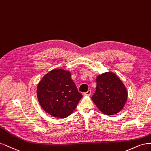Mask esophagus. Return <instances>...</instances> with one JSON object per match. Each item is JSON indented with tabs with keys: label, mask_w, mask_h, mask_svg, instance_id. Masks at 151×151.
<instances>
[{
	"label": "esophagus",
	"mask_w": 151,
	"mask_h": 151,
	"mask_svg": "<svg viewBox=\"0 0 151 151\" xmlns=\"http://www.w3.org/2000/svg\"><path fill=\"white\" fill-rule=\"evenodd\" d=\"M91 93V91L90 90H88L87 91H86L85 93H84V95H90Z\"/></svg>",
	"instance_id": "esophagus-1"
}]
</instances>
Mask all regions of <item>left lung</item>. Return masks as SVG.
<instances>
[{"label": "left lung", "mask_w": 151, "mask_h": 151, "mask_svg": "<svg viewBox=\"0 0 151 151\" xmlns=\"http://www.w3.org/2000/svg\"><path fill=\"white\" fill-rule=\"evenodd\" d=\"M96 91L91 99L104 114L111 115L123 109L127 91L119 78L112 73H105L96 78Z\"/></svg>", "instance_id": "left-lung-1"}]
</instances>
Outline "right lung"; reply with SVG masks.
<instances>
[{"instance_id":"add662e5","label":"right lung","mask_w":151,"mask_h":151,"mask_svg":"<svg viewBox=\"0 0 151 151\" xmlns=\"http://www.w3.org/2000/svg\"><path fill=\"white\" fill-rule=\"evenodd\" d=\"M37 96L44 110L61 119L73 111L83 96L70 73L61 69L53 70L42 78L37 85Z\"/></svg>"}]
</instances>
